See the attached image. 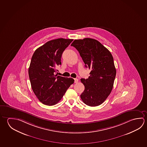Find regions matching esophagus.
I'll list each match as a JSON object with an SVG mask.
<instances>
[{"label": "esophagus", "instance_id": "obj_1", "mask_svg": "<svg viewBox=\"0 0 147 147\" xmlns=\"http://www.w3.org/2000/svg\"><path fill=\"white\" fill-rule=\"evenodd\" d=\"M78 82V80L77 78H75L74 79V82L75 83H77Z\"/></svg>", "mask_w": 147, "mask_h": 147}]
</instances>
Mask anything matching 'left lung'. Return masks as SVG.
<instances>
[{
  "mask_svg": "<svg viewBox=\"0 0 147 147\" xmlns=\"http://www.w3.org/2000/svg\"><path fill=\"white\" fill-rule=\"evenodd\" d=\"M71 45L79 52L85 67L91 70L88 78L80 80L85 86L81 99L87 105H100L113 88L116 75L113 57L105 47L95 39L75 40Z\"/></svg>",
  "mask_w": 147,
  "mask_h": 147,
  "instance_id": "8db88e82",
  "label": "left lung"
}]
</instances>
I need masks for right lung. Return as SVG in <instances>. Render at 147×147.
Returning <instances> with one entry per match:
<instances>
[{"label": "right lung", "instance_id": "add662e5", "mask_svg": "<svg viewBox=\"0 0 147 147\" xmlns=\"http://www.w3.org/2000/svg\"><path fill=\"white\" fill-rule=\"evenodd\" d=\"M73 39L59 38L49 41L35 51L31 58L28 74L31 88L39 100L47 105L58 103L74 80L55 74L61 65L65 49Z\"/></svg>", "mask_w": 147, "mask_h": 147}]
</instances>
